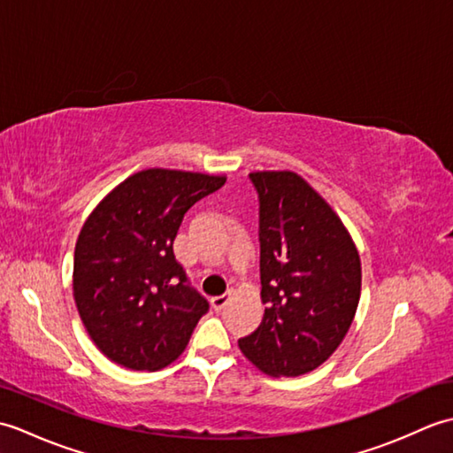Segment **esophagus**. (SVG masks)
<instances>
[{"label": "esophagus", "instance_id": "esophagus-1", "mask_svg": "<svg viewBox=\"0 0 453 453\" xmlns=\"http://www.w3.org/2000/svg\"><path fill=\"white\" fill-rule=\"evenodd\" d=\"M232 300V294H221V296H214L211 297V307H214L216 311H221L224 307Z\"/></svg>", "mask_w": 453, "mask_h": 453}]
</instances>
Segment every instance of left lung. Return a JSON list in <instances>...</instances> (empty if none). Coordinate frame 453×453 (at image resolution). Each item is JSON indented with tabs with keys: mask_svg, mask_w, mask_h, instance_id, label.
Wrapping results in <instances>:
<instances>
[{
	"mask_svg": "<svg viewBox=\"0 0 453 453\" xmlns=\"http://www.w3.org/2000/svg\"><path fill=\"white\" fill-rule=\"evenodd\" d=\"M258 196L265 317L239 349L268 375L315 370L349 333L362 268L331 206L292 171L249 175Z\"/></svg>",
	"mask_w": 453,
	"mask_h": 453,
	"instance_id": "1",
	"label": "left lung"
}]
</instances>
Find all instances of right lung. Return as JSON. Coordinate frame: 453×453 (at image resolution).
Here are the masks:
<instances>
[{"label":"right lung","mask_w":453,"mask_h":453,"mask_svg":"<svg viewBox=\"0 0 453 453\" xmlns=\"http://www.w3.org/2000/svg\"><path fill=\"white\" fill-rule=\"evenodd\" d=\"M224 177L146 169L93 210L75 243L73 297L97 349L130 370H159L185 350L210 303L173 253L190 206Z\"/></svg>","instance_id":"add662e5"}]
</instances>
